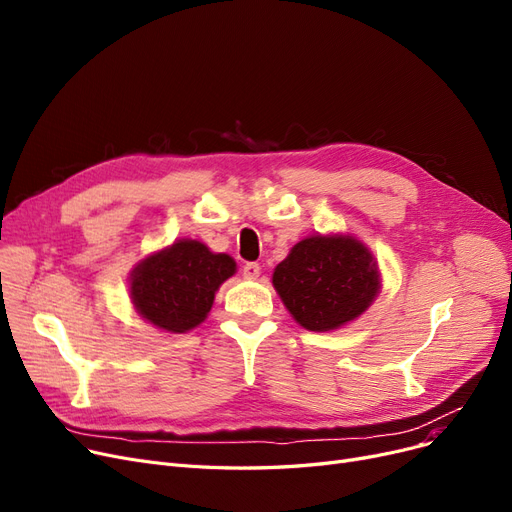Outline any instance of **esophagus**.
Returning a JSON list of instances; mask_svg holds the SVG:
<instances>
[{
    "label": "esophagus",
    "mask_w": 512,
    "mask_h": 512,
    "mask_svg": "<svg viewBox=\"0 0 512 512\" xmlns=\"http://www.w3.org/2000/svg\"><path fill=\"white\" fill-rule=\"evenodd\" d=\"M259 274H261V265L259 263H245V267H242V276L245 278H251V280H255V278H259Z\"/></svg>",
    "instance_id": "1"
}]
</instances>
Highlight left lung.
Segmentation results:
<instances>
[{"mask_svg":"<svg viewBox=\"0 0 512 512\" xmlns=\"http://www.w3.org/2000/svg\"><path fill=\"white\" fill-rule=\"evenodd\" d=\"M274 286L303 328L328 332L371 305L380 292V272L353 236H311L276 267Z\"/></svg>","mask_w":512,"mask_h":512,"instance_id":"1","label":"left lung"}]
</instances>
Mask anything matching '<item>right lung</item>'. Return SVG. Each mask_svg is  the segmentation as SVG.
<instances>
[{
    "instance_id": "add662e5",
    "label": "right lung",
    "mask_w": 512,
    "mask_h": 512,
    "mask_svg": "<svg viewBox=\"0 0 512 512\" xmlns=\"http://www.w3.org/2000/svg\"><path fill=\"white\" fill-rule=\"evenodd\" d=\"M234 272L230 255L211 253L199 240H178L137 265L130 297L153 326L182 334L207 317L215 290Z\"/></svg>"
}]
</instances>
